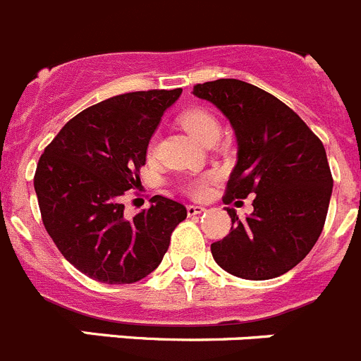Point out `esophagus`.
Masks as SVG:
<instances>
[{
	"mask_svg": "<svg viewBox=\"0 0 361 361\" xmlns=\"http://www.w3.org/2000/svg\"><path fill=\"white\" fill-rule=\"evenodd\" d=\"M188 216H197V214H202V212L205 211L202 205H188Z\"/></svg>",
	"mask_w": 361,
	"mask_h": 361,
	"instance_id": "esophagus-1",
	"label": "esophagus"
}]
</instances>
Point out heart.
Instances as JSON below:
<instances>
[{
    "instance_id": "b5f03b06",
    "label": "heart",
    "mask_w": 361,
    "mask_h": 361,
    "mask_svg": "<svg viewBox=\"0 0 361 361\" xmlns=\"http://www.w3.org/2000/svg\"><path fill=\"white\" fill-rule=\"evenodd\" d=\"M180 120V126L190 133L191 136L198 140L202 143L214 142L219 135V122L211 111L204 108H191L186 109L184 113H180L178 116ZM150 150H152V145H150ZM212 178V175H200V177H195L186 180L183 184V190L186 191L190 197L200 198L207 193L209 180Z\"/></svg>"
}]
</instances>
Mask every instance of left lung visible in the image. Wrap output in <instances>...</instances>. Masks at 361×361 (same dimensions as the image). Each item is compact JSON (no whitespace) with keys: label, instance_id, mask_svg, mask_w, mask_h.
Instances as JSON below:
<instances>
[{"label":"left lung","instance_id":"8db88e82","mask_svg":"<svg viewBox=\"0 0 361 361\" xmlns=\"http://www.w3.org/2000/svg\"><path fill=\"white\" fill-rule=\"evenodd\" d=\"M234 127L238 164L226 183L225 204L253 198V212L211 245L221 269L246 280H269L308 255L324 226L333 177L324 145L298 113L269 92L239 80L195 85Z\"/></svg>","mask_w":361,"mask_h":361}]
</instances>
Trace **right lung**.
I'll list each match as a JSON object with an SVG mask.
<instances>
[{
    "label": "right lung",
    "mask_w": 361,
    "mask_h": 361,
    "mask_svg": "<svg viewBox=\"0 0 361 361\" xmlns=\"http://www.w3.org/2000/svg\"><path fill=\"white\" fill-rule=\"evenodd\" d=\"M183 94L129 92L68 120L44 149L35 184L40 216L61 255L102 283H133L152 273L188 216L171 198L123 216L122 197L140 186L147 147L164 109Z\"/></svg>",
    "instance_id": "1"
}]
</instances>
